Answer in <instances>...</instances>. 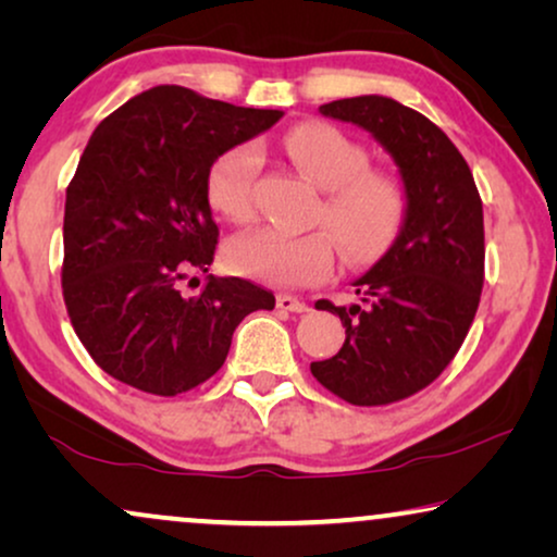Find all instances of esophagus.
I'll return each mask as SVG.
<instances>
[{
    "label": "esophagus",
    "instance_id": "obj_1",
    "mask_svg": "<svg viewBox=\"0 0 557 557\" xmlns=\"http://www.w3.org/2000/svg\"><path fill=\"white\" fill-rule=\"evenodd\" d=\"M276 307H278L281 311H294V314H301V311L309 309L307 301L296 299V296H292V294H278Z\"/></svg>",
    "mask_w": 557,
    "mask_h": 557
}]
</instances>
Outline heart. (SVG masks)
I'll list each match as a JSON object with an SVG mask.
<instances>
[{
	"label": "heart",
	"instance_id": "b5f03b06",
	"mask_svg": "<svg viewBox=\"0 0 557 557\" xmlns=\"http://www.w3.org/2000/svg\"><path fill=\"white\" fill-rule=\"evenodd\" d=\"M292 162L324 189L314 220L326 231L284 233L261 227L225 246L235 273L276 286H304L326 278L334 269L337 243L349 263H370L398 238L406 220V189L385 172L370 170V154L330 124H301L284 139ZM261 151L256 144H235L210 164L205 193L210 208L231 223H246L256 210Z\"/></svg>",
	"mask_w": 557,
	"mask_h": 557
}]
</instances>
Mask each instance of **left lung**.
<instances>
[{"label":"left lung","mask_w":557,"mask_h":557,"mask_svg":"<svg viewBox=\"0 0 557 557\" xmlns=\"http://www.w3.org/2000/svg\"><path fill=\"white\" fill-rule=\"evenodd\" d=\"M375 136L398 164L406 220L387 253L355 281L360 301L334 307L345 345L311 375L352 406H387L431 385L459 352L484 286V212L467 159L441 128L387 96L319 106Z\"/></svg>","instance_id":"obj_1"}]
</instances>
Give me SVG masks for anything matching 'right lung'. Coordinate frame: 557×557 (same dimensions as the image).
I'll use <instances>...</instances> for the list:
<instances>
[{"instance_id": "1", "label": "right lung", "mask_w": 557, "mask_h": 557, "mask_svg": "<svg viewBox=\"0 0 557 557\" xmlns=\"http://www.w3.org/2000/svg\"><path fill=\"white\" fill-rule=\"evenodd\" d=\"M281 116L157 86L98 124L65 193L63 299L111 377L164 398L193 391L223 368L235 326L276 307L246 278L210 273L197 296L177 284L215 256L210 164Z\"/></svg>"}]
</instances>
